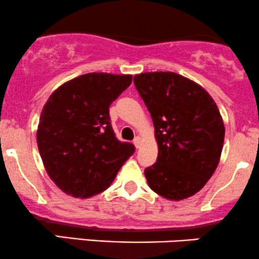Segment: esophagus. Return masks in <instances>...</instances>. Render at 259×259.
I'll use <instances>...</instances> for the list:
<instances>
[{
    "label": "esophagus",
    "instance_id": "34e87169",
    "mask_svg": "<svg viewBox=\"0 0 259 259\" xmlns=\"http://www.w3.org/2000/svg\"><path fill=\"white\" fill-rule=\"evenodd\" d=\"M134 145H135L136 148H140V146H141V138L136 136V138L134 139Z\"/></svg>",
    "mask_w": 259,
    "mask_h": 259
}]
</instances>
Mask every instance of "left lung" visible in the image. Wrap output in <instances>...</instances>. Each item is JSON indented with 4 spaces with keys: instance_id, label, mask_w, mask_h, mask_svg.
<instances>
[{
    "instance_id": "8db88e82",
    "label": "left lung",
    "mask_w": 259,
    "mask_h": 259,
    "mask_svg": "<svg viewBox=\"0 0 259 259\" xmlns=\"http://www.w3.org/2000/svg\"><path fill=\"white\" fill-rule=\"evenodd\" d=\"M154 124L157 161L145 170L152 191L169 200L192 197L219 165L224 124L204 88L174 72L134 77Z\"/></svg>"
}]
</instances>
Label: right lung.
Here are the masks:
<instances>
[{"mask_svg": "<svg viewBox=\"0 0 259 259\" xmlns=\"http://www.w3.org/2000/svg\"><path fill=\"white\" fill-rule=\"evenodd\" d=\"M132 80L130 74H82L46 102L37 145L49 177L66 194L89 198L104 192L135 152L133 143L116 138L110 118V105Z\"/></svg>", "mask_w": 259, "mask_h": 259, "instance_id": "obj_1", "label": "right lung"}]
</instances>
